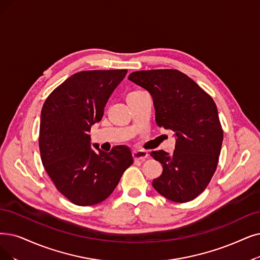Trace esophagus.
<instances>
[{"label": "esophagus", "mask_w": 260, "mask_h": 260, "mask_svg": "<svg viewBox=\"0 0 260 260\" xmlns=\"http://www.w3.org/2000/svg\"><path fill=\"white\" fill-rule=\"evenodd\" d=\"M132 155H133L134 161H144L147 159L148 153L145 150H134L132 152Z\"/></svg>", "instance_id": "1"}]
</instances>
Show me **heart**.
I'll return each mask as SVG.
<instances>
[{"instance_id": "heart-1", "label": "heart", "mask_w": 260, "mask_h": 260, "mask_svg": "<svg viewBox=\"0 0 260 260\" xmlns=\"http://www.w3.org/2000/svg\"><path fill=\"white\" fill-rule=\"evenodd\" d=\"M142 90H132V91H130L129 94H128V97L129 96H131V95H136V94H138V92H141Z\"/></svg>"}]
</instances>
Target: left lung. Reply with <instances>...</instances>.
<instances>
[{
	"instance_id": "1",
	"label": "left lung",
	"mask_w": 260,
	"mask_h": 260,
	"mask_svg": "<svg viewBox=\"0 0 260 260\" xmlns=\"http://www.w3.org/2000/svg\"><path fill=\"white\" fill-rule=\"evenodd\" d=\"M128 79L149 91L158 126L175 132L172 154L150 152L163 168L152 186L175 203L194 200L210 182L222 148L223 130L213 99L176 69L136 71Z\"/></svg>"
}]
</instances>
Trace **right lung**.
Returning <instances> with one entry per match:
<instances>
[{"label":"right lung","mask_w":260,"mask_h":260,"mask_svg":"<svg viewBox=\"0 0 260 260\" xmlns=\"http://www.w3.org/2000/svg\"><path fill=\"white\" fill-rule=\"evenodd\" d=\"M127 69L77 72L51 92L40 116L39 150L56 189L78 206L96 205L112 194L133 163L127 146L110 152L90 146L88 132Z\"/></svg>","instance_id":"obj_1"}]
</instances>
